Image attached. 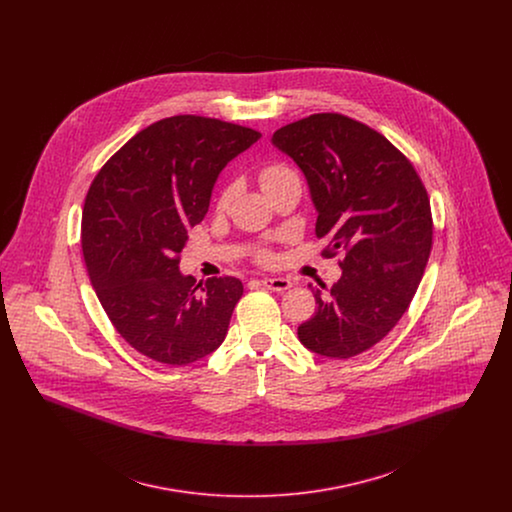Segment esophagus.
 <instances>
[{
  "label": "esophagus",
  "instance_id": "esophagus-1",
  "mask_svg": "<svg viewBox=\"0 0 512 512\" xmlns=\"http://www.w3.org/2000/svg\"><path fill=\"white\" fill-rule=\"evenodd\" d=\"M261 282H263V286H265L267 290H272V292H286L288 288H292V280H288V278L267 276V278H263Z\"/></svg>",
  "mask_w": 512,
  "mask_h": 512
}]
</instances>
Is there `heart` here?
Instances as JSON below:
<instances>
[{
	"label": "heart",
	"instance_id": "heart-1",
	"mask_svg": "<svg viewBox=\"0 0 512 512\" xmlns=\"http://www.w3.org/2000/svg\"><path fill=\"white\" fill-rule=\"evenodd\" d=\"M286 172H290V169H288V167H284V165H280V163H270V165H265V167L259 171V182H261L263 190L267 192L268 188H270L274 182H278ZM230 197H232V188L224 190L222 195H220V207H224V205L230 201ZM259 259H261V261H268V259H270V255H268V253H261V255H259Z\"/></svg>",
	"mask_w": 512,
	"mask_h": 512
}]
</instances>
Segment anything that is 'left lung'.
Listing matches in <instances>:
<instances>
[{"mask_svg":"<svg viewBox=\"0 0 512 512\" xmlns=\"http://www.w3.org/2000/svg\"><path fill=\"white\" fill-rule=\"evenodd\" d=\"M272 144L307 178L315 232L332 240L324 255H343L330 290L309 284L317 313L297 336L322 357H355L388 336L422 280L432 249L426 188L390 140L340 113L286 124Z\"/></svg>","mask_w":512,"mask_h":512,"instance_id":"obj_1","label":"left lung"}]
</instances>
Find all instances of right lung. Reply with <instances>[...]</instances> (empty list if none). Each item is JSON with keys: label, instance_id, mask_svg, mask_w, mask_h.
Instances as JSON below:
<instances>
[{"label": "right lung", "instance_id": "obj_1", "mask_svg": "<svg viewBox=\"0 0 512 512\" xmlns=\"http://www.w3.org/2000/svg\"><path fill=\"white\" fill-rule=\"evenodd\" d=\"M261 132L176 115L153 122L101 167L82 213V253L99 303L138 353L184 366L226 338L244 286L234 276L205 286L178 268L220 171Z\"/></svg>", "mask_w": 512, "mask_h": 512}]
</instances>
